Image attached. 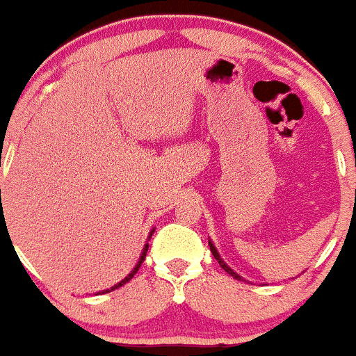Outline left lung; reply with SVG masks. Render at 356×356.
I'll return each mask as SVG.
<instances>
[{
	"label": "left lung",
	"instance_id": "1",
	"mask_svg": "<svg viewBox=\"0 0 356 356\" xmlns=\"http://www.w3.org/2000/svg\"><path fill=\"white\" fill-rule=\"evenodd\" d=\"M209 245H211V251H212V254H214V258H216V260H218V264L219 265H221V267H223L225 268V270H227L228 272V274H230L232 275V277H235V279H238V281H241V275H238L237 274V272H234V270H232V268L230 267H228V265L227 264H225V261L223 260H221V257H219V253H218V249H216L214 248V244H212V242L211 241H209Z\"/></svg>",
	"mask_w": 356,
	"mask_h": 356
}]
</instances>
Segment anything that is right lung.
Masks as SVG:
<instances>
[{
	"instance_id": "obj_1",
	"label": "right lung",
	"mask_w": 356,
	"mask_h": 356,
	"mask_svg": "<svg viewBox=\"0 0 356 356\" xmlns=\"http://www.w3.org/2000/svg\"><path fill=\"white\" fill-rule=\"evenodd\" d=\"M152 234H154V230H152V232H151V234H149V237H152ZM147 248H149V244H145V245H144V251H142L140 258H138V264H137V265H135V267H133V270H131V272H129V274H128V275H126V277H124V279H122V281H119V283H118V284H114V286H112V288H108V290H103V291H99V293H108V291H112V290H118V288H121V286H122V284H126V283H128L129 279H131V277H133V275L137 274V270H138V268H140L142 261H144V260H145V253H147Z\"/></svg>"
}]
</instances>
